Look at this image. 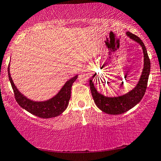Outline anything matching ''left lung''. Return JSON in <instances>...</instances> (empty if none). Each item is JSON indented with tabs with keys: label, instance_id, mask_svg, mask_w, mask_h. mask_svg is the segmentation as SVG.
I'll use <instances>...</instances> for the list:
<instances>
[{
	"label": "left lung",
	"instance_id": "left-lung-1",
	"mask_svg": "<svg viewBox=\"0 0 161 161\" xmlns=\"http://www.w3.org/2000/svg\"><path fill=\"white\" fill-rule=\"evenodd\" d=\"M126 35L130 39L140 44L144 53V68L139 82L130 91L123 96L108 97L97 91L92 81L90 80V87L94 102L102 112L109 114H121L126 112L140 102L145 93L147 81L150 72V60L144 43L140 38L133 33L126 32Z\"/></svg>",
	"mask_w": 161,
	"mask_h": 161
}]
</instances>
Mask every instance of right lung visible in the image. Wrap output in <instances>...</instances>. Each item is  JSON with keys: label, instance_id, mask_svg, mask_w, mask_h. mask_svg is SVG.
I'll list each match as a JSON object with an SVG mask.
<instances>
[{"label": "right lung", "instance_id": "1", "mask_svg": "<svg viewBox=\"0 0 161 161\" xmlns=\"http://www.w3.org/2000/svg\"><path fill=\"white\" fill-rule=\"evenodd\" d=\"M9 71L10 69L9 65H8V79H9L14 90L15 99L18 104L22 108L28 111V112L31 113L33 115L44 119L58 117L65 110V108L69 105V101L71 98L72 85L78 76V75H76L68 80L58 92V93L56 94L52 98L44 101H34L28 98L19 91L11 77Z\"/></svg>", "mask_w": 161, "mask_h": 161}]
</instances>
